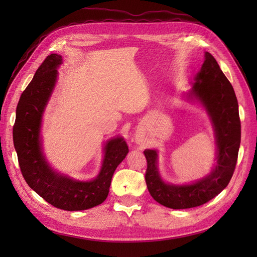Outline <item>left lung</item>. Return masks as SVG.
I'll return each mask as SVG.
<instances>
[{"instance_id": "8db88e82", "label": "left lung", "mask_w": 257, "mask_h": 257, "mask_svg": "<svg viewBox=\"0 0 257 257\" xmlns=\"http://www.w3.org/2000/svg\"><path fill=\"white\" fill-rule=\"evenodd\" d=\"M184 96L199 103L209 116L214 132L216 164L204 178L191 183L175 184L163 180L159 170V151L146 149L147 188L154 200L172 209L204 205L226 188L236 167L241 139L235 91L211 53L205 52L204 63Z\"/></svg>"}]
</instances>
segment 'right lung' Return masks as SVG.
<instances>
[{
  "mask_svg": "<svg viewBox=\"0 0 257 257\" xmlns=\"http://www.w3.org/2000/svg\"><path fill=\"white\" fill-rule=\"evenodd\" d=\"M63 59L51 53L37 68L32 81L20 96L13 128L14 146L21 173L28 185L53 207L79 211L95 207L107 198L115 168L125 159L128 147L121 136L107 141L98 175L88 181L58 173L43 150V115L58 80Z\"/></svg>",
  "mask_w": 257,
  "mask_h": 257,
  "instance_id": "right-lung-1",
  "label": "right lung"
}]
</instances>
